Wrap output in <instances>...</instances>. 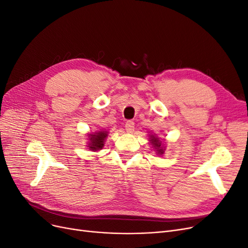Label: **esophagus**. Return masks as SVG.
I'll use <instances>...</instances> for the list:
<instances>
[{"mask_svg":"<svg viewBox=\"0 0 248 248\" xmlns=\"http://www.w3.org/2000/svg\"><path fill=\"white\" fill-rule=\"evenodd\" d=\"M135 129V123L132 122V121H127L125 123V131L127 133H132Z\"/></svg>","mask_w":248,"mask_h":248,"instance_id":"34e87169","label":"esophagus"}]
</instances>
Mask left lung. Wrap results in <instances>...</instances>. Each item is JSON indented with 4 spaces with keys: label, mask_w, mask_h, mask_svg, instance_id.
<instances>
[{
    "label": "left lung",
    "mask_w": 248,
    "mask_h": 248,
    "mask_svg": "<svg viewBox=\"0 0 248 248\" xmlns=\"http://www.w3.org/2000/svg\"><path fill=\"white\" fill-rule=\"evenodd\" d=\"M151 137H152V138H151V143L153 144L154 148L156 149V151L158 152V154H162L164 151H163V149H162V147H161L160 141L158 140V138H156V137H154V136H151Z\"/></svg>",
    "instance_id": "obj_1"
}]
</instances>
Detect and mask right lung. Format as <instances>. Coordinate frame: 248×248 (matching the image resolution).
<instances>
[{"label":"right lung","mask_w":248,"mask_h":248,"mask_svg":"<svg viewBox=\"0 0 248 248\" xmlns=\"http://www.w3.org/2000/svg\"><path fill=\"white\" fill-rule=\"evenodd\" d=\"M89 137H91V138H90L88 147L92 151H97L99 149L103 148L104 139L107 137V132H99V133H96L95 135L90 134Z\"/></svg>","instance_id":"add662e5"}]
</instances>
